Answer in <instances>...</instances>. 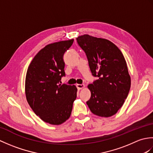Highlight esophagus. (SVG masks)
<instances>
[{"instance_id": "34e87169", "label": "esophagus", "mask_w": 153, "mask_h": 153, "mask_svg": "<svg viewBox=\"0 0 153 153\" xmlns=\"http://www.w3.org/2000/svg\"><path fill=\"white\" fill-rule=\"evenodd\" d=\"M77 88L78 89H82L83 88H84V87H85V85L84 84H77L76 85Z\"/></svg>"}]
</instances>
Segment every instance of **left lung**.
<instances>
[{
    "label": "left lung",
    "instance_id": "left-lung-1",
    "mask_svg": "<svg viewBox=\"0 0 153 153\" xmlns=\"http://www.w3.org/2000/svg\"><path fill=\"white\" fill-rule=\"evenodd\" d=\"M85 52L93 76L91 96L87 105L94 114L110 117L122 106L131 87V78L122 52L111 41L84 35L76 39Z\"/></svg>",
    "mask_w": 153,
    "mask_h": 153
}]
</instances>
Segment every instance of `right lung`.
Listing matches in <instances>:
<instances>
[{
	"label": "right lung",
	"instance_id": "right-lung-1",
	"mask_svg": "<svg viewBox=\"0 0 153 153\" xmlns=\"http://www.w3.org/2000/svg\"><path fill=\"white\" fill-rule=\"evenodd\" d=\"M74 39L47 45L32 60L25 77V95L35 114L44 122L59 125L70 118L77 97L75 85L61 84L64 53Z\"/></svg>",
	"mask_w": 153,
	"mask_h": 153
}]
</instances>
